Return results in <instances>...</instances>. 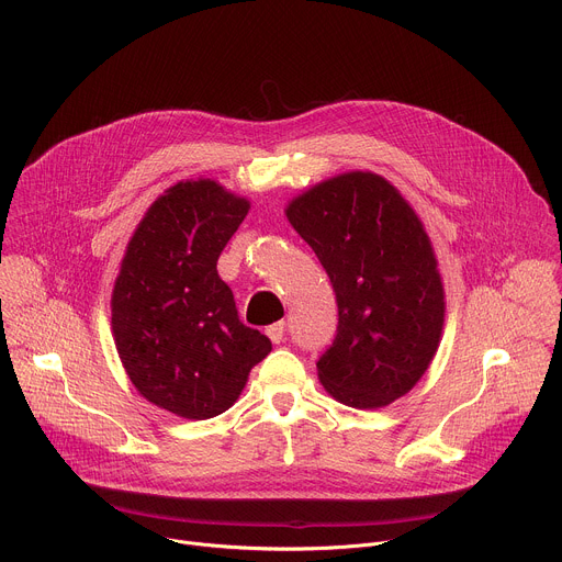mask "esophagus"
Here are the masks:
<instances>
[{
    "label": "esophagus",
    "instance_id": "obj_1",
    "mask_svg": "<svg viewBox=\"0 0 562 562\" xmlns=\"http://www.w3.org/2000/svg\"><path fill=\"white\" fill-rule=\"evenodd\" d=\"M265 334L269 336V340H271L273 345H280V342L284 340V323H276V325L267 327Z\"/></svg>",
    "mask_w": 562,
    "mask_h": 562
}]
</instances>
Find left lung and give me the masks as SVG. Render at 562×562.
Returning a JSON list of instances; mask_svg holds the SVG:
<instances>
[{
	"label": "left lung",
	"mask_w": 562,
	"mask_h": 562,
	"mask_svg": "<svg viewBox=\"0 0 562 562\" xmlns=\"http://www.w3.org/2000/svg\"><path fill=\"white\" fill-rule=\"evenodd\" d=\"M284 213L338 300V334L317 360L319 382L353 409L391 405L425 375L445 327V286L425 224L371 171L317 182Z\"/></svg>",
	"instance_id": "left-lung-1"
}]
</instances>
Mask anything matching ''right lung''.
<instances>
[{"mask_svg": "<svg viewBox=\"0 0 562 562\" xmlns=\"http://www.w3.org/2000/svg\"><path fill=\"white\" fill-rule=\"evenodd\" d=\"M251 209L211 178L159 195L133 231L111 295L115 349L150 405L187 420L233 407L271 340L239 323L217 258Z\"/></svg>", "mask_w": 562, "mask_h": 562, "instance_id": "add662e5", "label": "right lung"}]
</instances>
